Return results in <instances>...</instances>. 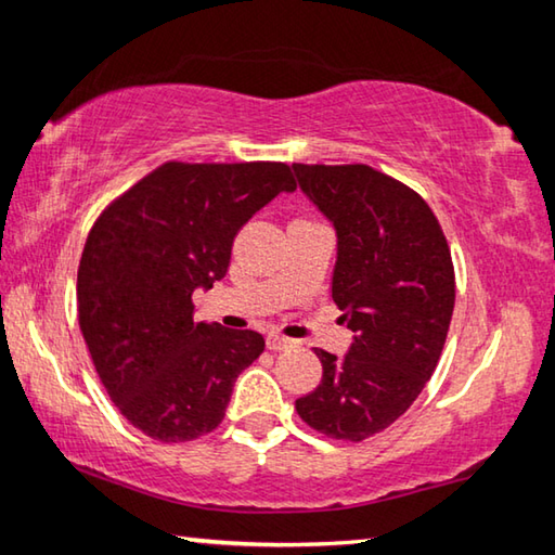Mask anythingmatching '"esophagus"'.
Returning <instances> with one entry per match:
<instances>
[{"instance_id":"34e87169","label":"esophagus","mask_w":555,"mask_h":555,"mask_svg":"<svg viewBox=\"0 0 555 555\" xmlns=\"http://www.w3.org/2000/svg\"><path fill=\"white\" fill-rule=\"evenodd\" d=\"M267 347H269V350L279 352V350H286V347H291V340L284 335H279V333H269L267 335Z\"/></svg>"}]
</instances>
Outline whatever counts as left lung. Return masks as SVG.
<instances>
[{
  "mask_svg": "<svg viewBox=\"0 0 555 555\" xmlns=\"http://www.w3.org/2000/svg\"><path fill=\"white\" fill-rule=\"evenodd\" d=\"M300 191L333 222V300L354 333L345 357L315 354L323 379L296 399L318 434L360 440L406 413L434 374L455 306V271L434 210L364 164H294Z\"/></svg>",
  "mask_w": 555,
  "mask_h": 555,
  "instance_id": "left-lung-1",
  "label": "left lung"
}]
</instances>
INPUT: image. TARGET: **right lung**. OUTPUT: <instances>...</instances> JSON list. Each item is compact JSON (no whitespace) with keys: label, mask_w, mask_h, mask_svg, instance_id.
Instances as JSON below:
<instances>
[{"label":"right lung","mask_w":555,"mask_h":555,"mask_svg":"<svg viewBox=\"0 0 555 555\" xmlns=\"http://www.w3.org/2000/svg\"><path fill=\"white\" fill-rule=\"evenodd\" d=\"M286 164L168 162L112 201L78 267V321L102 387L149 438L218 428L234 379L264 352L255 331L193 318L195 288L228 274L234 234L279 193Z\"/></svg>","instance_id":"obj_1"}]
</instances>
